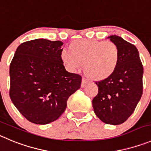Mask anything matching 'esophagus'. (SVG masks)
<instances>
[{
    "mask_svg": "<svg viewBox=\"0 0 151 151\" xmlns=\"http://www.w3.org/2000/svg\"><path fill=\"white\" fill-rule=\"evenodd\" d=\"M88 83V81H87L86 80V79H84V78H83L82 79V83H81V87H85L86 86V84Z\"/></svg>",
    "mask_w": 151,
    "mask_h": 151,
    "instance_id": "esophagus-1",
    "label": "esophagus"
}]
</instances>
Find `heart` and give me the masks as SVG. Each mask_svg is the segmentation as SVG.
I'll return each mask as SVG.
<instances>
[{
  "label": "heart",
  "instance_id": "b5f03b06",
  "mask_svg": "<svg viewBox=\"0 0 151 151\" xmlns=\"http://www.w3.org/2000/svg\"><path fill=\"white\" fill-rule=\"evenodd\" d=\"M61 58L70 69L84 65V72L92 80H104L115 71L120 60V50L113 42L80 39L71 42Z\"/></svg>",
  "mask_w": 151,
  "mask_h": 151
}]
</instances>
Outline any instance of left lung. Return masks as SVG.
Segmentation results:
<instances>
[{
  "label": "left lung",
  "instance_id": "1",
  "mask_svg": "<svg viewBox=\"0 0 151 151\" xmlns=\"http://www.w3.org/2000/svg\"><path fill=\"white\" fill-rule=\"evenodd\" d=\"M120 50V60L115 72L95 82L98 95L93 98L95 113L106 124L124 123L134 112L143 93V65L136 46L118 36H109Z\"/></svg>",
  "mask_w": 151,
  "mask_h": 151
}]
</instances>
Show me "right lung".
<instances>
[{
    "label": "right lung",
    "instance_id": "obj_1",
    "mask_svg": "<svg viewBox=\"0 0 151 151\" xmlns=\"http://www.w3.org/2000/svg\"><path fill=\"white\" fill-rule=\"evenodd\" d=\"M63 43L37 39L23 42L9 66V97L29 122L46 124L65 112L69 96L80 88L82 77L68 72L61 58Z\"/></svg>",
    "mask_w": 151,
    "mask_h": 151
}]
</instances>
